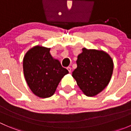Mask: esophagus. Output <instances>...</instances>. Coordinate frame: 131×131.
<instances>
[{"label": "esophagus", "instance_id": "1", "mask_svg": "<svg viewBox=\"0 0 131 131\" xmlns=\"http://www.w3.org/2000/svg\"><path fill=\"white\" fill-rule=\"evenodd\" d=\"M67 70H68V72H69L70 73H71V72H72V68H71V67H67Z\"/></svg>", "mask_w": 131, "mask_h": 131}]
</instances>
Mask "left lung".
<instances>
[{
    "label": "left lung",
    "instance_id": "obj_1",
    "mask_svg": "<svg viewBox=\"0 0 131 131\" xmlns=\"http://www.w3.org/2000/svg\"><path fill=\"white\" fill-rule=\"evenodd\" d=\"M77 64L72 76L87 96H96L109 84L113 63L106 52L83 48L82 52L78 56Z\"/></svg>",
    "mask_w": 131,
    "mask_h": 131
}]
</instances>
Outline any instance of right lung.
<instances>
[{
    "label": "right lung",
    "instance_id": "add662e5",
    "mask_svg": "<svg viewBox=\"0 0 131 131\" xmlns=\"http://www.w3.org/2000/svg\"><path fill=\"white\" fill-rule=\"evenodd\" d=\"M50 48L37 46L23 58L25 80L33 93L42 98L52 96L59 82L68 71L49 52Z\"/></svg>",
    "mask_w": 131,
    "mask_h": 131
}]
</instances>
